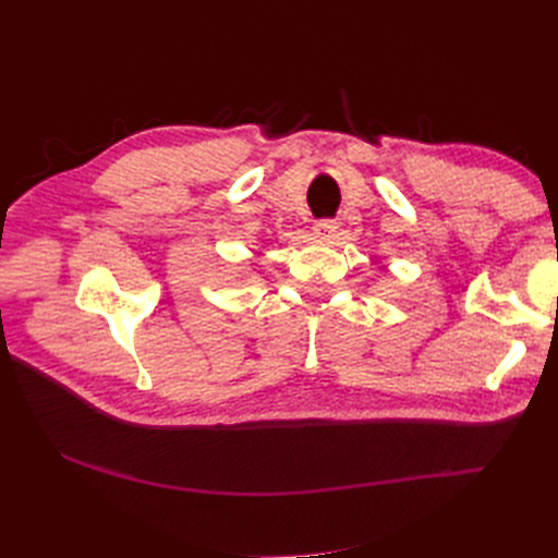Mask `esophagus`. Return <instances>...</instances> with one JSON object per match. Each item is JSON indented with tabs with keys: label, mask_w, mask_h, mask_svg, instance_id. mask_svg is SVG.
<instances>
[{
	"label": "esophagus",
	"mask_w": 558,
	"mask_h": 558,
	"mask_svg": "<svg viewBox=\"0 0 558 558\" xmlns=\"http://www.w3.org/2000/svg\"><path fill=\"white\" fill-rule=\"evenodd\" d=\"M314 234L318 240H332L335 232H337V223L330 221V218H320V221L314 223Z\"/></svg>",
	"instance_id": "esophagus-1"
}]
</instances>
